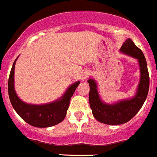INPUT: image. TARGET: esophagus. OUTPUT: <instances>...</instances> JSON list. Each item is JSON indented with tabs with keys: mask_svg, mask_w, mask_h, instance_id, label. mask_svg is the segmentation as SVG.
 Here are the masks:
<instances>
[{
	"mask_svg": "<svg viewBox=\"0 0 157 157\" xmlns=\"http://www.w3.org/2000/svg\"><path fill=\"white\" fill-rule=\"evenodd\" d=\"M90 75V72L89 71H86L84 73L82 74V80H86L88 77Z\"/></svg>",
	"mask_w": 157,
	"mask_h": 157,
	"instance_id": "34e87169",
	"label": "esophagus"
}]
</instances>
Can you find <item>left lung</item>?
I'll return each mask as SVG.
<instances>
[{"instance_id":"8db88e82","label":"left lung","mask_w":157,"mask_h":157,"mask_svg":"<svg viewBox=\"0 0 157 157\" xmlns=\"http://www.w3.org/2000/svg\"><path fill=\"white\" fill-rule=\"evenodd\" d=\"M120 52L138 59L140 68V80L136 93L133 98L121 100L116 103L106 104L100 98L95 80H88L90 88L89 104L92 115L98 122L107 125L123 124L133 118L143 106L150 88V76L147 61L143 52L129 38L123 43Z\"/></svg>"}]
</instances>
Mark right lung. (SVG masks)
I'll return each mask as SVG.
<instances>
[{
    "instance_id": "1",
    "label": "right lung",
    "mask_w": 157,
    "mask_h": 157,
    "mask_svg": "<svg viewBox=\"0 0 157 157\" xmlns=\"http://www.w3.org/2000/svg\"><path fill=\"white\" fill-rule=\"evenodd\" d=\"M16 60L14 61L10 70L8 79L9 98L16 113L27 123L35 127H50L62 122L66 116L71 96L80 82H76L70 86L61 98L56 100L55 102L45 105H31L25 103L17 97L14 90V74Z\"/></svg>"
}]
</instances>
